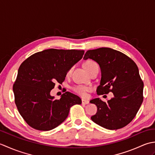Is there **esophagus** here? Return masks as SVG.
Masks as SVG:
<instances>
[{"mask_svg":"<svg viewBox=\"0 0 155 155\" xmlns=\"http://www.w3.org/2000/svg\"><path fill=\"white\" fill-rule=\"evenodd\" d=\"M89 103V101L88 100H84V99H82V104H88Z\"/></svg>","mask_w":155,"mask_h":155,"instance_id":"1","label":"esophagus"}]
</instances>
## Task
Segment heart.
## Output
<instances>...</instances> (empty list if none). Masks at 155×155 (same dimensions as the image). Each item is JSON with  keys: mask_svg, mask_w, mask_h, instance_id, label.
Listing matches in <instances>:
<instances>
[{"mask_svg": "<svg viewBox=\"0 0 155 155\" xmlns=\"http://www.w3.org/2000/svg\"><path fill=\"white\" fill-rule=\"evenodd\" d=\"M94 66H98L97 64L93 61H87L84 63V67L86 70L89 72L91 71V69L94 67ZM72 89L76 93H77L78 95H80L82 97H86L87 96V93L91 91V88L87 87H84V86H81V85H77V86H74Z\"/></svg>", "mask_w": 155, "mask_h": 155, "instance_id": "b5f03b06", "label": "heart"}]
</instances>
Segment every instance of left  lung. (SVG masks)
<instances>
[{"mask_svg":"<svg viewBox=\"0 0 155 155\" xmlns=\"http://www.w3.org/2000/svg\"><path fill=\"white\" fill-rule=\"evenodd\" d=\"M91 58L99 64L101 71L97 94L113 93L107 103L99 98L90 101L97 112L91 117L94 123L109 130H117L130 123L143 101V82L136 63L123 52L102 47L87 51L83 59Z\"/></svg>","mask_w":155,"mask_h":155,"instance_id":"1","label":"left lung"}]
</instances>
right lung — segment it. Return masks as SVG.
<instances>
[{"label":"right lung","mask_w":155,"mask_h":155,"mask_svg":"<svg viewBox=\"0 0 155 155\" xmlns=\"http://www.w3.org/2000/svg\"><path fill=\"white\" fill-rule=\"evenodd\" d=\"M84 51L51 48L38 52L22 62L13 85L20 114L35 129L50 130L67 118L80 97L69 92L54 100L50 94L55 82L61 84L67 72L83 58Z\"/></svg>","instance_id":"obj_1"}]
</instances>
